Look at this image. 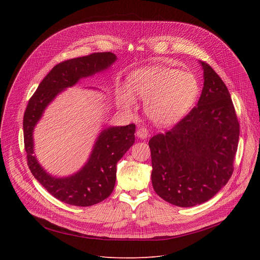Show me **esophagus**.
Segmentation results:
<instances>
[{
	"label": "esophagus",
	"instance_id": "1",
	"mask_svg": "<svg viewBox=\"0 0 260 260\" xmlns=\"http://www.w3.org/2000/svg\"><path fill=\"white\" fill-rule=\"evenodd\" d=\"M148 129L143 127V126H140L137 131V136L140 138V139H146L148 137Z\"/></svg>",
	"mask_w": 260,
	"mask_h": 260
}]
</instances>
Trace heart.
Here are the masks:
<instances>
[{
  "label": "heart",
  "instance_id": "obj_1",
  "mask_svg": "<svg viewBox=\"0 0 260 260\" xmlns=\"http://www.w3.org/2000/svg\"><path fill=\"white\" fill-rule=\"evenodd\" d=\"M127 88L120 90V104L133 107L134 95L146 100L147 115L161 126L181 121L190 112L200 94V83L193 74L161 66L134 71L127 79Z\"/></svg>",
  "mask_w": 260,
  "mask_h": 260
}]
</instances>
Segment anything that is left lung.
<instances>
[{
	"instance_id": "left-lung-1",
	"label": "left lung",
	"mask_w": 260,
	"mask_h": 260,
	"mask_svg": "<svg viewBox=\"0 0 260 260\" xmlns=\"http://www.w3.org/2000/svg\"><path fill=\"white\" fill-rule=\"evenodd\" d=\"M198 106L166 134L149 141L155 192L178 207L212 199L231 179L240 124L230 91L205 61Z\"/></svg>"
}]
</instances>
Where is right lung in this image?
Listing matches in <instances>:
<instances>
[{"label":"right lung","instance_id":"right-lung-1","mask_svg":"<svg viewBox=\"0 0 260 260\" xmlns=\"http://www.w3.org/2000/svg\"><path fill=\"white\" fill-rule=\"evenodd\" d=\"M116 60L112 52H95L59 62L47 74L31 95L23 116V139L27 166L32 176L53 196L69 205L88 207L112 193L116 181V165L135 143L136 125L110 126L100 134L85 166L76 174L55 178L46 173L34 155L32 132L45 108L67 87L80 78L108 69Z\"/></svg>","mask_w":260,"mask_h":260}]
</instances>
